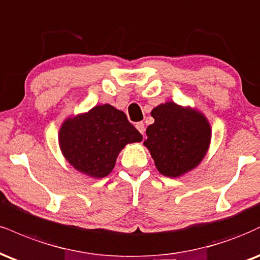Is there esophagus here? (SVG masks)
Listing matches in <instances>:
<instances>
[{
	"instance_id": "esophagus-1",
	"label": "esophagus",
	"mask_w": 260,
	"mask_h": 260,
	"mask_svg": "<svg viewBox=\"0 0 260 260\" xmlns=\"http://www.w3.org/2000/svg\"><path fill=\"white\" fill-rule=\"evenodd\" d=\"M136 128L139 131L140 134H145V124H144V122H137L136 123Z\"/></svg>"
}]
</instances>
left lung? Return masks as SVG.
<instances>
[{
  "label": "left lung",
  "mask_w": 260,
  "mask_h": 260,
  "mask_svg": "<svg viewBox=\"0 0 260 260\" xmlns=\"http://www.w3.org/2000/svg\"><path fill=\"white\" fill-rule=\"evenodd\" d=\"M144 145L162 176L178 178L195 170L209 149L211 123L191 106L166 102L152 109Z\"/></svg>",
  "instance_id": "left-lung-1"
}]
</instances>
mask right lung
<instances>
[{
	"label": "right lung",
	"instance_id": "1",
	"mask_svg": "<svg viewBox=\"0 0 260 260\" xmlns=\"http://www.w3.org/2000/svg\"><path fill=\"white\" fill-rule=\"evenodd\" d=\"M142 139L126 114L110 104L96 105L87 112L65 118L58 133L65 160L80 173L95 179L111 173L118 154L127 144Z\"/></svg>",
	"mask_w": 260,
	"mask_h": 260
}]
</instances>
